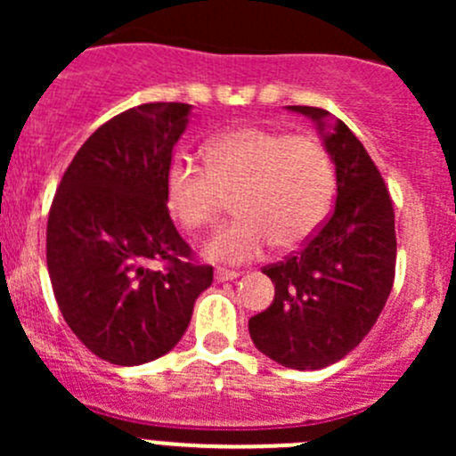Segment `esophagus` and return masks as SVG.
<instances>
[{"label": "esophagus", "instance_id": "34e87169", "mask_svg": "<svg viewBox=\"0 0 456 456\" xmlns=\"http://www.w3.org/2000/svg\"><path fill=\"white\" fill-rule=\"evenodd\" d=\"M238 271H229V269H216L214 278L216 282H227V280H236L238 278Z\"/></svg>", "mask_w": 456, "mask_h": 456}]
</instances>
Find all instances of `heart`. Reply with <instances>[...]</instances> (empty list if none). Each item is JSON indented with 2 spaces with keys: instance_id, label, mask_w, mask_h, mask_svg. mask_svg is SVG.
<instances>
[{
  "instance_id": "heart-1",
  "label": "heart",
  "mask_w": 456,
  "mask_h": 456,
  "mask_svg": "<svg viewBox=\"0 0 456 456\" xmlns=\"http://www.w3.org/2000/svg\"><path fill=\"white\" fill-rule=\"evenodd\" d=\"M202 154L205 167L172 160L165 194L169 214L185 229L211 227L224 209V196H233L238 218L202 247L209 260L251 262L273 242L280 249H293L309 240L329 216L333 163L311 136L247 126L216 134Z\"/></svg>"
}]
</instances>
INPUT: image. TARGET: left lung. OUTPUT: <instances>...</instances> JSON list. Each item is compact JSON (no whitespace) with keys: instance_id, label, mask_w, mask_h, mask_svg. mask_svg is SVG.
<instances>
[{"instance_id":"left-lung-1","label":"left lung","mask_w":456,"mask_h":456,"mask_svg":"<svg viewBox=\"0 0 456 456\" xmlns=\"http://www.w3.org/2000/svg\"><path fill=\"white\" fill-rule=\"evenodd\" d=\"M315 123L338 199L324 227L284 262L262 269L273 302L249 320L256 348L278 364L317 370L369 335L395 280V209L379 169L360 139L326 110L289 105Z\"/></svg>"}]
</instances>
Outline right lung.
Wrapping results in <instances>:
<instances>
[{"label": "right lung", "instance_id": "obj_1", "mask_svg": "<svg viewBox=\"0 0 456 456\" xmlns=\"http://www.w3.org/2000/svg\"><path fill=\"white\" fill-rule=\"evenodd\" d=\"M190 114L187 103H142L110 118L77 151L50 207L45 260L59 311L110 364L172 351L214 280L209 265L187 262L165 194Z\"/></svg>", "mask_w": 456, "mask_h": 456}]
</instances>
